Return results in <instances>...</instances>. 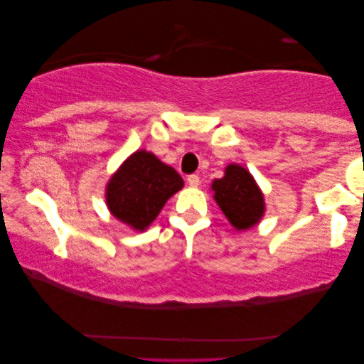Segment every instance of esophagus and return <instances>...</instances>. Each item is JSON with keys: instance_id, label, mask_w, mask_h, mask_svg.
<instances>
[{"instance_id": "esophagus-1", "label": "esophagus", "mask_w": 364, "mask_h": 364, "mask_svg": "<svg viewBox=\"0 0 364 364\" xmlns=\"http://www.w3.org/2000/svg\"><path fill=\"white\" fill-rule=\"evenodd\" d=\"M187 183L191 187H198V186H200V177L196 176V173H192V176L187 177Z\"/></svg>"}]
</instances>
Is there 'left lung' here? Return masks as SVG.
I'll return each mask as SVG.
<instances>
[{
	"mask_svg": "<svg viewBox=\"0 0 364 364\" xmlns=\"http://www.w3.org/2000/svg\"><path fill=\"white\" fill-rule=\"evenodd\" d=\"M212 191L218 207L238 230H247L262 218L263 196L247 168L237 164L228 166L225 176L213 181Z\"/></svg>",
	"mask_w": 364,
	"mask_h": 364,
	"instance_id": "obj_1",
	"label": "left lung"
}]
</instances>
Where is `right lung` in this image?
I'll return each instance as SVG.
<instances>
[{
  "label": "right lung",
  "instance_id": "1",
  "mask_svg": "<svg viewBox=\"0 0 364 364\" xmlns=\"http://www.w3.org/2000/svg\"><path fill=\"white\" fill-rule=\"evenodd\" d=\"M182 187L183 181L176 168L151 152L137 151L109 181L106 200L114 217L136 230H146Z\"/></svg>",
  "mask_w": 364,
  "mask_h": 364
}]
</instances>
